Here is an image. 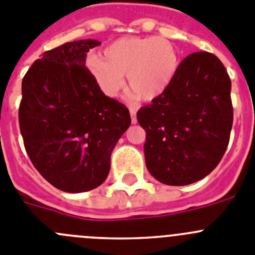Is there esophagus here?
Masks as SVG:
<instances>
[{"label":"esophagus","mask_w":255,"mask_h":255,"mask_svg":"<svg viewBox=\"0 0 255 255\" xmlns=\"http://www.w3.org/2000/svg\"><path fill=\"white\" fill-rule=\"evenodd\" d=\"M130 116H131V123L136 124V110H135L134 107H130Z\"/></svg>","instance_id":"obj_1"}]
</instances>
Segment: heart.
<instances>
[{"label":"heart","instance_id":"heart-1","mask_svg":"<svg viewBox=\"0 0 255 255\" xmlns=\"http://www.w3.org/2000/svg\"><path fill=\"white\" fill-rule=\"evenodd\" d=\"M87 69L104 95L116 97L128 85L143 100L162 95L176 77L179 58L173 44L164 37L126 36L118 39L104 50V57L87 58Z\"/></svg>","mask_w":255,"mask_h":255}]
</instances>
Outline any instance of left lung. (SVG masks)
<instances>
[{"label":"left lung","instance_id":"left-lung-1","mask_svg":"<svg viewBox=\"0 0 255 255\" xmlns=\"http://www.w3.org/2000/svg\"><path fill=\"white\" fill-rule=\"evenodd\" d=\"M231 81L216 55L184 58L169 87L137 111L146 168L169 186L205 178L220 163L233 126Z\"/></svg>","mask_w":255,"mask_h":255}]
</instances>
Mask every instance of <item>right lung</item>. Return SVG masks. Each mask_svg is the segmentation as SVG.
Masks as SVG:
<instances>
[{
    "label": "right lung",
    "instance_id": "obj_1",
    "mask_svg": "<svg viewBox=\"0 0 255 255\" xmlns=\"http://www.w3.org/2000/svg\"><path fill=\"white\" fill-rule=\"evenodd\" d=\"M100 41L65 43L43 53L22 79L20 131L30 160L64 192L104 183L110 156L131 124L125 105L100 91L86 67Z\"/></svg>",
    "mask_w": 255,
    "mask_h": 255
}]
</instances>
